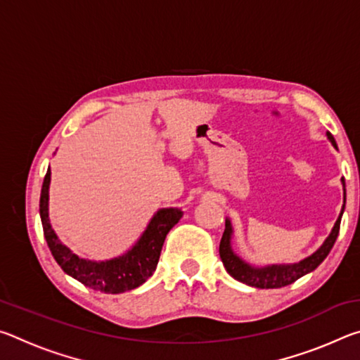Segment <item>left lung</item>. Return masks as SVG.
Listing matches in <instances>:
<instances>
[{"mask_svg": "<svg viewBox=\"0 0 360 360\" xmlns=\"http://www.w3.org/2000/svg\"><path fill=\"white\" fill-rule=\"evenodd\" d=\"M327 138L330 139V143L337 148V143H335L333 136L330 133H327ZM343 181V187H345V179ZM345 203H346V191H345ZM345 210V205H343ZM343 210H341L340 216L335 222L332 233L328 235V238L324 241L318 251L314 254L309 255V257L303 259L302 262L294 265H271V266H264V268H254L251 265H248L246 262H243L238 255H235L233 251L230 248V238H231V225L230 221L227 219L225 221V230L221 240V245H219V254H221V260L227 270L229 275L231 278H235L236 281H240L243 284L252 285V288H259V289H278V288H284V285H289L292 283H295L298 278H302L307 275V273L313 271L318 268L322 260H324L330 249L333 248L335 241H337V236L340 233V222H341V216H343Z\"/></svg>", "mask_w": 360, "mask_h": 360, "instance_id": "left-lung-1", "label": "left lung"}]
</instances>
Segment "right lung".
<instances>
[{
	"label": "right lung",
	"mask_w": 360,
	"mask_h": 360,
	"mask_svg": "<svg viewBox=\"0 0 360 360\" xmlns=\"http://www.w3.org/2000/svg\"><path fill=\"white\" fill-rule=\"evenodd\" d=\"M49 184H51V169H47L44 182H42L39 214L47 246L66 275L77 279L90 289L105 292V294H122V292L136 289L138 285L148 281V278L155 271L168 231L182 217L181 210L165 208L157 211L141 238L125 255L106 262H92L72 254L60 243L56 231L52 230V225L49 222Z\"/></svg>",
	"instance_id": "right-lung-1"
}]
</instances>
